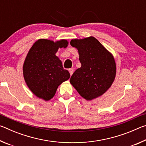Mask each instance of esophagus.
<instances>
[{"mask_svg": "<svg viewBox=\"0 0 146 146\" xmlns=\"http://www.w3.org/2000/svg\"><path fill=\"white\" fill-rule=\"evenodd\" d=\"M69 72H70V75L71 76L73 75V68H71V69H70V70H69Z\"/></svg>", "mask_w": 146, "mask_h": 146, "instance_id": "34e87169", "label": "esophagus"}]
</instances>
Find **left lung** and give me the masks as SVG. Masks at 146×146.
Here are the masks:
<instances>
[{
  "instance_id": "left-lung-1",
  "label": "left lung",
  "mask_w": 146,
  "mask_h": 146,
  "mask_svg": "<svg viewBox=\"0 0 146 146\" xmlns=\"http://www.w3.org/2000/svg\"><path fill=\"white\" fill-rule=\"evenodd\" d=\"M77 49L81 67L70 78V83L81 97L92 100L102 96L111 86L116 76L114 56L93 36L72 39Z\"/></svg>"
}]
</instances>
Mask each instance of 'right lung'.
<instances>
[{"mask_svg": "<svg viewBox=\"0 0 146 146\" xmlns=\"http://www.w3.org/2000/svg\"><path fill=\"white\" fill-rule=\"evenodd\" d=\"M66 39L57 41L40 38L29 49L23 64V76L28 88L36 97L45 101L55 96L62 83L68 80L70 74L62 67L56 53L66 48Z\"/></svg>", "mask_w": 146, "mask_h": 146, "instance_id": "add662e5", "label": "right lung"}]
</instances>
